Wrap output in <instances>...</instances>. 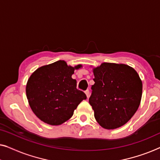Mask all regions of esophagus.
Wrapping results in <instances>:
<instances>
[{"label": "esophagus", "instance_id": "obj_1", "mask_svg": "<svg viewBox=\"0 0 160 160\" xmlns=\"http://www.w3.org/2000/svg\"><path fill=\"white\" fill-rule=\"evenodd\" d=\"M85 95H86V96H87V98H88L89 97V94H90V92H89V90H86L85 91Z\"/></svg>", "mask_w": 160, "mask_h": 160}]
</instances>
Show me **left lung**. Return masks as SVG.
<instances>
[{
  "mask_svg": "<svg viewBox=\"0 0 160 160\" xmlns=\"http://www.w3.org/2000/svg\"><path fill=\"white\" fill-rule=\"evenodd\" d=\"M94 85L89 103L98 123L106 129L121 127L139 108L142 82L134 69L104 62L93 69Z\"/></svg>",
  "mask_w": 160,
  "mask_h": 160,
  "instance_id": "1",
  "label": "left lung"
}]
</instances>
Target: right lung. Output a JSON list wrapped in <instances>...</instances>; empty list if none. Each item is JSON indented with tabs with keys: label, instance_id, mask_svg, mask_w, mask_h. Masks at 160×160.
<instances>
[{
	"label": "right lung",
	"instance_id": "add662e5",
	"mask_svg": "<svg viewBox=\"0 0 160 160\" xmlns=\"http://www.w3.org/2000/svg\"><path fill=\"white\" fill-rule=\"evenodd\" d=\"M65 61L42 66L28 80L26 92L32 110L40 120L57 126L72 117L86 95L77 89V81L72 78L75 69Z\"/></svg>",
	"mask_w": 160,
	"mask_h": 160
}]
</instances>
